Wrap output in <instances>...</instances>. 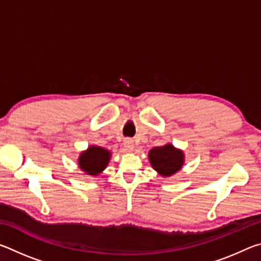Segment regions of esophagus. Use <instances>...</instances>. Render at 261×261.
<instances>
[{
	"instance_id": "34e87169",
	"label": "esophagus",
	"mask_w": 261,
	"mask_h": 261,
	"mask_svg": "<svg viewBox=\"0 0 261 261\" xmlns=\"http://www.w3.org/2000/svg\"><path fill=\"white\" fill-rule=\"evenodd\" d=\"M124 147H125V149L127 152H134V149H135V144H134V140H131V139H125L124 140Z\"/></svg>"
}]
</instances>
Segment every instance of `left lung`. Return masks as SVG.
Wrapping results in <instances>:
<instances>
[{
  "instance_id": "8db88e82",
  "label": "left lung",
  "mask_w": 261,
  "mask_h": 261,
  "mask_svg": "<svg viewBox=\"0 0 261 261\" xmlns=\"http://www.w3.org/2000/svg\"><path fill=\"white\" fill-rule=\"evenodd\" d=\"M149 163L162 177H170L182 169L185 162L184 152L168 143L163 146L153 147L148 152Z\"/></svg>"
}]
</instances>
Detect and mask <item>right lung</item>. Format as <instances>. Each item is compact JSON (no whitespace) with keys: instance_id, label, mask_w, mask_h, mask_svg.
<instances>
[{"instance_id":"add662e5","label":"right lung","mask_w":261,"mask_h":261,"mask_svg":"<svg viewBox=\"0 0 261 261\" xmlns=\"http://www.w3.org/2000/svg\"><path fill=\"white\" fill-rule=\"evenodd\" d=\"M112 152L109 149L90 145L85 151L81 152L77 159L78 168L88 176H99L107 168Z\"/></svg>"}]
</instances>
